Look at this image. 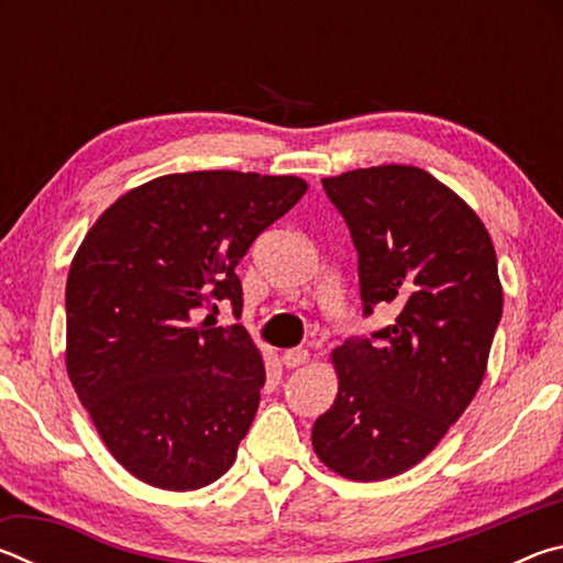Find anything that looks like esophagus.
Instances as JSON below:
<instances>
[{
    "label": "esophagus",
    "instance_id": "1",
    "mask_svg": "<svg viewBox=\"0 0 563 563\" xmlns=\"http://www.w3.org/2000/svg\"><path fill=\"white\" fill-rule=\"evenodd\" d=\"M280 360H283L285 367H300V365H305V362H308V350L290 347V350L283 352Z\"/></svg>",
    "mask_w": 563,
    "mask_h": 563
}]
</instances>
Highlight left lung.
<instances>
[{
	"instance_id": "1",
	"label": "left lung",
	"mask_w": 563,
	"mask_h": 563,
	"mask_svg": "<svg viewBox=\"0 0 563 563\" xmlns=\"http://www.w3.org/2000/svg\"><path fill=\"white\" fill-rule=\"evenodd\" d=\"M357 251L362 316L393 325L332 352L340 389L312 424L332 472L379 482L422 462L472 402L501 320L497 253L460 196L415 166L322 178Z\"/></svg>"
}]
</instances>
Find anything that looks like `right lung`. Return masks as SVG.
<instances>
[{
  "label": "right lung",
  "instance_id": "add662e5",
  "mask_svg": "<svg viewBox=\"0 0 563 563\" xmlns=\"http://www.w3.org/2000/svg\"><path fill=\"white\" fill-rule=\"evenodd\" d=\"M295 176L170 174L103 211L66 280V369L121 466L151 487L201 489L235 462L265 369L243 325L196 322L228 302L247 247L300 201Z\"/></svg>",
  "mask_w": 563,
  "mask_h": 563
}]
</instances>
